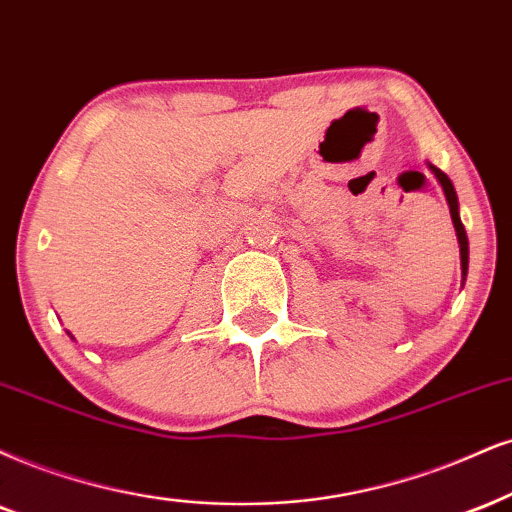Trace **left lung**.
<instances>
[{
	"mask_svg": "<svg viewBox=\"0 0 512 512\" xmlns=\"http://www.w3.org/2000/svg\"><path fill=\"white\" fill-rule=\"evenodd\" d=\"M430 170L434 173V178L439 180L441 189H444L446 194V201H449V211H451V220H453V227H456V237H458V246H460V268H463V280L465 275H468V256H470V249H468V235H465V227L460 223V216H458V194L456 189H453V182L449 180V175L444 173V170H439L437 166H432V163H427Z\"/></svg>",
	"mask_w": 512,
	"mask_h": 512,
	"instance_id": "left-lung-1",
	"label": "left lung"
}]
</instances>
